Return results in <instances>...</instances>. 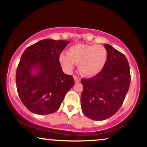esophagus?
<instances>
[{
    "mask_svg": "<svg viewBox=\"0 0 147 147\" xmlns=\"http://www.w3.org/2000/svg\"><path fill=\"white\" fill-rule=\"evenodd\" d=\"M74 80L75 82H79L80 81V78H78V77L76 76H74Z\"/></svg>",
    "mask_w": 147,
    "mask_h": 147,
    "instance_id": "obj_1",
    "label": "esophagus"
}]
</instances>
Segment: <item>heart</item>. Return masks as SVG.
<instances>
[{"mask_svg": "<svg viewBox=\"0 0 147 147\" xmlns=\"http://www.w3.org/2000/svg\"><path fill=\"white\" fill-rule=\"evenodd\" d=\"M108 51L102 45L76 44L68 50L67 54L61 53L59 62L64 70L71 73L74 65L78 64L80 73L87 76L97 74L105 65Z\"/></svg>", "mask_w": 147, "mask_h": 147, "instance_id": "b5f03b06", "label": "heart"}]
</instances>
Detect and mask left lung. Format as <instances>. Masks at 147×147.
I'll return each instance as SVG.
<instances>
[{
	"mask_svg": "<svg viewBox=\"0 0 147 147\" xmlns=\"http://www.w3.org/2000/svg\"><path fill=\"white\" fill-rule=\"evenodd\" d=\"M106 64L100 73L82 78L81 107L87 117L102 121L113 116L123 104L130 84V71L123 53L108 44Z\"/></svg>",
	"mask_w": 147,
	"mask_h": 147,
	"instance_id": "obj_1",
	"label": "left lung"
}]
</instances>
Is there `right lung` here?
<instances>
[{
	"label": "right lung",
	"mask_w": 147,
	"mask_h": 147,
	"mask_svg": "<svg viewBox=\"0 0 147 147\" xmlns=\"http://www.w3.org/2000/svg\"><path fill=\"white\" fill-rule=\"evenodd\" d=\"M69 42L45 39L28 47L22 54L16 71L17 90L31 112L54 113L74 86L73 77L63 73L59 61Z\"/></svg>",
	"instance_id": "right-lung-1"
}]
</instances>
